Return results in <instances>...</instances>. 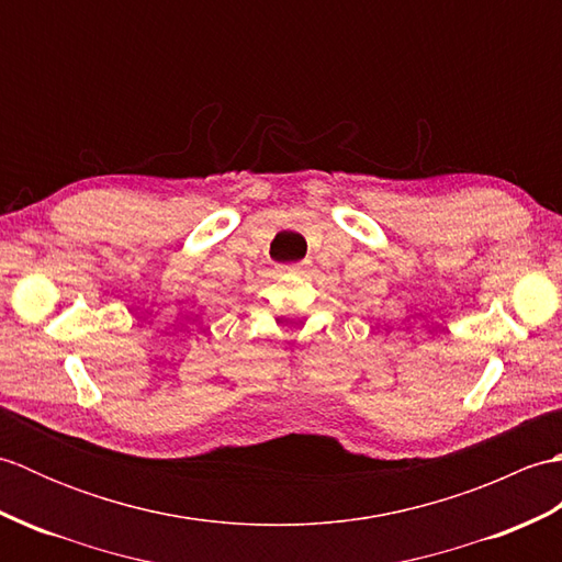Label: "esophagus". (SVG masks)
Instances as JSON below:
<instances>
[{
  "label": "esophagus",
  "instance_id": "34e87169",
  "mask_svg": "<svg viewBox=\"0 0 562 562\" xmlns=\"http://www.w3.org/2000/svg\"><path fill=\"white\" fill-rule=\"evenodd\" d=\"M308 266H312V262H308V260H300V262H292V266H288V270L302 274V272L308 270Z\"/></svg>",
  "mask_w": 562,
  "mask_h": 562
}]
</instances>
